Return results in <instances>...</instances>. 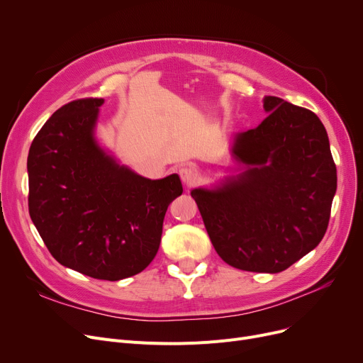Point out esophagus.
<instances>
[{
  "instance_id": "obj_1",
  "label": "esophagus",
  "mask_w": 363,
  "mask_h": 363,
  "mask_svg": "<svg viewBox=\"0 0 363 363\" xmlns=\"http://www.w3.org/2000/svg\"><path fill=\"white\" fill-rule=\"evenodd\" d=\"M179 177L186 186H191L199 181V172L191 166H184L179 169Z\"/></svg>"
}]
</instances>
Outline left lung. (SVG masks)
<instances>
[{
	"instance_id": "obj_1",
	"label": "left lung",
	"mask_w": 363,
	"mask_h": 363,
	"mask_svg": "<svg viewBox=\"0 0 363 363\" xmlns=\"http://www.w3.org/2000/svg\"><path fill=\"white\" fill-rule=\"evenodd\" d=\"M269 113L238 133L233 155L244 172L191 197L223 262L241 271L277 274L312 252L327 233L337 169L316 114L266 95Z\"/></svg>"
}]
</instances>
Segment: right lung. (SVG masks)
<instances>
[{"label":"right lung","mask_w":363,"mask_h":363,"mask_svg":"<svg viewBox=\"0 0 363 363\" xmlns=\"http://www.w3.org/2000/svg\"><path fill=\"white\" fill-rule=\"evenodd\" d=\"M103 99L74 100L45 122L28 156L29 215L52 257L95 279L119 281L157 255L177 174L147 179L97 144Z\"/></svg>","instance_id":"obj_1"}]
</instances>
